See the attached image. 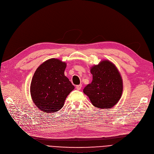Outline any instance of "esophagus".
Masks as SVG:
<instances>
[{"instance_id":"34e87169","label":"esophagus","mask_w":154,"mask_h":154,"mask_svg":"<svg viewBox=\"0 0 154 154\" xmlns=\"http://www.w3.org/2000/svg\"><path fill=\"white\" fill-rule=\"evenodd\" d=\"M81 88H82V85L80 84V85H76V88L77 90H80L81 89Z\"/></svg>"}]
</instances>
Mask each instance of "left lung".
<instances>
[{"instance_id":"left-lung-1","label":"left lung","mask_w":154,"mask_h":154,"mask_svg":"<svg viewBox=\"0 0 154 154\" xmlns=\"http://www.w3.org/2000/svg\"><path fill=\"white\" fill-rule=\"evenodd\" d=\"M92 82L84 88V93L95 107L110 109L120 99L123 81L118 69L112 62L103 60L91 67Z\"/></svg>"}]
</instances>
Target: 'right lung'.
<instances>
[{"label": "right lung", "mask_w": 154, "mask_h": 154, "mask_svg": "<svg viewBox=\"0 0 154 154\" xmlns=\"http://www.w3.org/2000/svg\"><path fill=\"white\" fill-rule=\"evenodd\" d=\"M67 63L57 59H50L36 69L32 77L31 98L39 110L57 112L62 108L68 95L75 87L64 75Z\"/></svg>", "instance_id": "add662e5"}]
</instances>
